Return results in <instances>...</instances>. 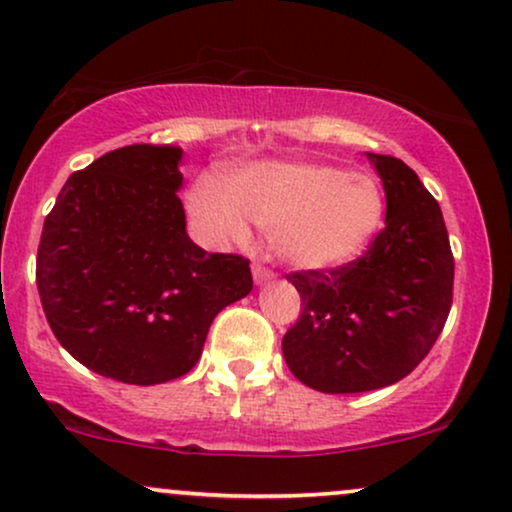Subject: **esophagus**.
<instances>
[{
    "label": "esophagus",
    "mask_w": 512,
    "mask_h": 512,
    "mask_svg": "<svg viewBox=\"0 0 512 512\" xmlns=\"http://www.w3.org/2000/svg\"><path fill=\"white\" fill-rule=\"evenodd\" d=\"M251 273H254V282L256 285H266V282H273L275 280V273L266 266H261V263H254L251 266Z\"/></svg>",
    "instance_id": "1"
}]
</instances>
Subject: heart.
Returning a JSON list of instances; mask_svg holds the SVG:
<instances>
[{
	"instance_id": "b5f03b06",
	"label": "heart",
	"mask_w": 512,
	"mask_h": 512,
	"mask_svg": "<svg viewBox=\"0 0 512 512\" xmlns=\"http://www.w3.org/2000/svg\"><path fill=\"white\" fill-rule=\"evenodd\" d=\"M189 211L225 242H242L246 220L270 232L289 266L320 270L356 258L382 220V192L370 175L325 163L258 161L235 170L223 189L197 180Z\"/></svg>"
}]
</instances>
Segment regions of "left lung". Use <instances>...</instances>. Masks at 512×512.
Wrapping results in <instances>:
<instances>
[{
	"label": "left lung",
	"mask_w": 512,
	"mask_h": 512,
	"mask_svg": "<svg viewBox=\"0 0 512 512\" xmlns=\"http://www.w3.org/2000/svg\"><path fill=\"white\" fill-rule=\"evenodd\" d=\"M387 197V223L346 266L299 270L301 296L282 353L296 380L323 394L389 387L418 368L453 301V254L437 199L401 159L368 154Z\"/></svg>",
	"instance_id": "left-lung-1"
}]
</instances>
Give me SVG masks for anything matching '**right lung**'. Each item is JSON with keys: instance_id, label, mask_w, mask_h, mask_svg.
<instances>
[{"instance_id": "add662e5", "label": "right lung", "mask_w": 512, "mask_h": 512, "mask_svg": "<svg viewBox=\"0 0 512 512\" xmlns=\"http://www.w3.org/2000/svg\"><path fill=\"white\" fill-rule=\"evenodd\" d=\"M182 149L130 144L78 170L44 218L37 292L75 361L125 384L187 375L208 327L254 287L249 261L206 254L178 199Z\"/></svg>"}]
</instances>
